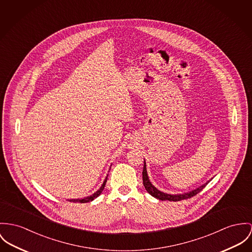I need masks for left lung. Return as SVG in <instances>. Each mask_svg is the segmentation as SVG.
Wrapping results in <instances>:
<instances>
[{
    "mask_svg": "<svg viewBox=\"0 0 252 252\" xmlns=\"http://www.w3.org/2000/svg\"><path fill=\"white\" fill-rule=\"evenodd\" d=\"M143 184L146 188V190L148 191V193L152 194L153 196H155L156 198L160 199V200H171V201H179V200H183V199H187V198H191L192 196H194L195 194H198L205 186L206 184H203L202 186H200L199 188L195 189L194 191L190 192V193H186L184 194H168L165 193H162L160 191H158L155 187L152 185V183L149 180L148 174H147V168H146V162L144 163V169H143Z\"/></svg>",
    "mask_w": 252,
    "mask_h": 252,
    "instance_id": "left-lung-1",
    "label": "left lung"
}]
</instances>
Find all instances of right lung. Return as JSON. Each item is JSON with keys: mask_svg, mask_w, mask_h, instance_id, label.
<instances>
[{"mask_svg": "<svg viewBox=\"0 0 252 252\" xmlns=\"http://www.w3.org/2000/svg\"><path fill=\"white\" fill-rule=\"evenodd\" d=\"M106 180H107V178H105V180L103 181V184L101 185V187L99 188V190L96 192L95 194H92V195H90V196H87V197H85V198H82V199H71L70 201H73V202H79V203H85V202H89V201H92V200H94L97 196H98L100 193L102 192V190L104 189V186H105V183H106Z\"/></svg>", "mask_w": 252, "mask_h": 252, "instance_id": "obj_1", "label": "right lung"}]
</instances>
